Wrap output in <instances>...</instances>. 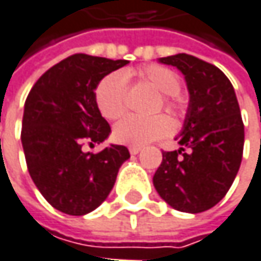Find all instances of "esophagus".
<instances>
[{"instance_id": "1", "label": "esophagus", "mask_w": 261, "mask_h": 261, "mask_svg": "<svg viewBox=\"0 0 261 261\" xmlns=\"http://www.w3.org/2000/svg\"><path fill=\"white\" fill-rule=\"evenodd\" d=\"M128 151H130L131 155H137L140 151H142V148H140V146H130V148H128Z\"/></svg>"}]
</instances>
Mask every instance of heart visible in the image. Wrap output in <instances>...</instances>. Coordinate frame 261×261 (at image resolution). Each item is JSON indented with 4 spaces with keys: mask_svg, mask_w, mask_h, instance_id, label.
<instances>
[{
    "mask_svg": "<svg viewBox=\"0 0 261 261\" xmlns=\"http://www.w3.org/2000/svg\"><path fill=\"white\" fill-rule=\"evenodd\" d=\"M139 74L146 79L164 95H176L180 89V79L170 68L164 65H146L139 70ZM127 82L119 71L105 76L95 88V103L100 113L106 119H118L125 113ZM164 107L172 115H179V105L170 97H164ZM173 130L172 121L164 115L152 118L127 116L113 128V139L118 143L142 146L154 140L163 139Z\"/></svg>",
    "mask_w": 261,
    "mask_h": 261,
    "instance_id": "obj_1",
    "label": "heart"
}]
</instances>
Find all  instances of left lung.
Returning <instances> with one entry per match:
<instances>
[{"label":"left lung","instance_id":"1","mask_svg":"<svg viewBox=\"0 0 261 261\" xmlns=\"http://www.w3.org/2000/svg\"><path fill=\"white\" fill-rule=\"evenodd\" d=\"M184 74L190 103L176 137L178 151L163 152L154 187L173 209L199 214L227 194L241 167L244 122L233 85L224 73L196 57L178 54L160 58ZM185 147L190 153H184Z\"/></svg>","mask_w":261,"mask_h":261}]
</instances>
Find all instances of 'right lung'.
Here are the masks:
<instances>
[{
  "instance_id": "right-lung-1",
  "label": "right lung",
  "mask_w": 261,
  "mask_h": 261,
  "mask_svg": "<svg viewBox=\"0 0 261 261\" xmlns=\"http://www.w3.org/2000/svg\"><path fill=\"white\" fill-rule=\"evenodd\" d=\"M76 54L49 68L30 91L22 119V148L28 172L41 196L67 215H86L112 191L119 167L130 158L122 145L98 154L83 143H103L110 125L95 103V88L109 73L127 65Z\"/></svg>"
}]
</instances>
